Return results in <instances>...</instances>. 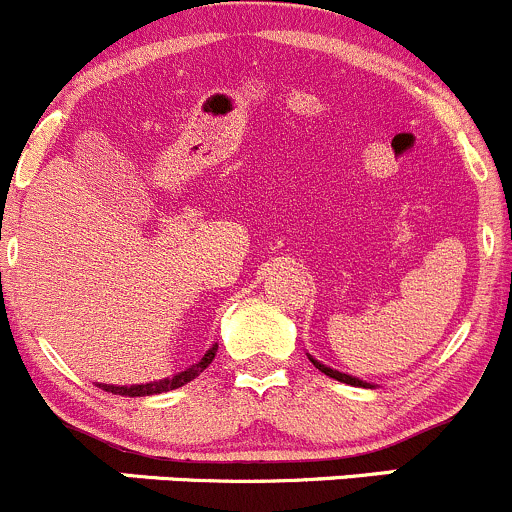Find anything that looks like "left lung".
I'll list each match as a JSON object with an SVG mask.
<instances>
[{
	"mask_svg": "<svg viewBox=\"0 0 512 512\" xmlns=\"http://www.w3.org/2000/svg\"><path fill=\"white\" fill-rule=\"evenodd\" d=\"M308 358H311V363H313V366L318 368V371H321V373H326V376H331V378H336V381H341V383H348V386H363V388L368 386V383H366V381H361V378H353V376H348V373L333 371V368L323 366V363H321V361H316V358H313V356H308Z\"/></svg>",
	"mask_w": 512,
	"mask_h": 512,
	"instance_id": "1",
	"label": "left lung"
}]
</instances>
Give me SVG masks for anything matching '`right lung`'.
<instances>
[{
	"label": "right lung",
	"instance_id": "right-lung-1",
	"mask_svg": "<svg viewBox=\"0 0 512 512\" xmlns=\"http://www.w3.org/2000/svg\"><path fill=\"white\" fill-rule=\"evenodd\" d=\"M216 351H219V346H211L209 351L204 353V358H201V361H196L194 366H189L186 371H179L176 376H171V378H161V381H154V383H141V386H106V383H99V388L114 393V396H129V398L156 396V393L174 391V388H181V386H186L189 381H194V378L199 376V373L204 371L211 361H214Z\"/></svg>",
	"mask_w": 512,
	"mask_h": 512
}]
</instances>
